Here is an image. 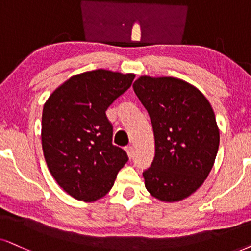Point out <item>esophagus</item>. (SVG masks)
Listing matches in <instances>:
<instances>
[{
    "label": "esophagus",
    "mask_w": 251,
    "mask_h": 251,
    "mask_svg": "<svg viewBox=\"0 0 251 251\" xmlns=\"http://www.w3.org/2000/svg\"><path fill=\"white\" fill-rule=\"evenodd\" d=\"M125 151H126V153H127L128 157L132 158L133 157V147H132V146H127V147L125 148Z\"/></svg>",
    "instance_id": "34e87169"
}]
</instances>
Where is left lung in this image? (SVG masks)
I'll use <instances>...</instances> for the list:
<instances>
[{
	"label": "left lung",
	"instance_id": "1",
	"mask_svg": "<svg viewBox=\"0 0 251 251\" xmlns=\"http://www.w3.org/2000/svg\"><path fill=\"white\" fill-rule=\"evenodd\" d=\"M134 93L147 110L155 156L145 186L162 201H179L201 188L213 168L220 142L214 111L192 84L175 77L140 76Z\"/></svg>",
	"mask_w": 251,
	"mask_h": 251
}]
</instances>
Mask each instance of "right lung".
<instances>
[{
	"label": "right lung",
	"instance_id": "add662e5",
	"mask_svg": "<svg viewBox=\"0 0 251 251\" xmlns=\"http://www.w3.org/2000/svg\"><path fill=\"white\" fill-rule=\"evenodd\" d=\"M134 74L97 69L72 76L46 100L41 145L50 173L60 188L78 201L102 198L128 161L112 145L105 111L131 87Z\"/></svg>",
	"mask_w": 251,
	"mask_h": 251
}]
</instances>
